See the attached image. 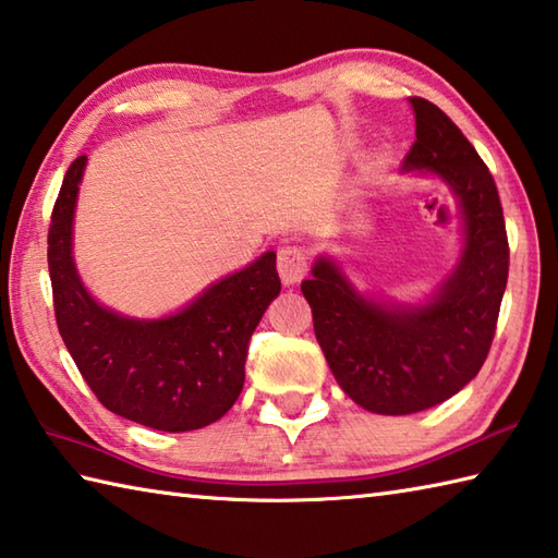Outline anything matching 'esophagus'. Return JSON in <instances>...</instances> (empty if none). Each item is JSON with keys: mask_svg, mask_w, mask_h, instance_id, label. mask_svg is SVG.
<instances>
[{"mask_svg": "<svg viewBox=\"0 0 558 558\" xmlns=\"http://www.w3.org/2000/svg\"><path fill=\"white\" fill-rule=\"evenodd\" d=\"M307 270H310V258H307V251L302 246H282L278 251V272L286 286L300 282L304 276H307Z\"/></svg>", "mask_w": 558, "mask_h": 558, "instance_id": "34e87169", "label": "esophagus"}]
</instances>
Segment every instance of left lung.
<instances>
[{
	"label": "left lung",
	"mask_w": 558,
	"mask_h": 558,
	"mask_svg": "<svg viewBox=\"0 0 558 558\" xmlns=\"http://www.w3.org/2000/svg\"><path fill=\"white\" fill-rule=\"evenodd\" d=\"M416 142L401 171L433 173L460 205L464 239L440 288L401 304L357 292L341 266L319 256L302 294L338 385L365 411L407 416L454 397L482 369L508 282V234L494 177L438 106L409 98Z\"/></svg>",
	"instance_id": "1"
}]
</instances>
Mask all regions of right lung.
Instances as JSON below:
<instances>
[{"label": "right lung", "instance_id": "add662e5", "mask_svg": "<svg viewBox=\"0 0 558 558\" xmlns=\"http://www.w3.org/2000/svg\"><path fill=\"white\" fill-rule=\"evenodd\" d=\"M84 167L86 155L64 173L48 232L62 341L108 411L167 433L205 428L242 395L251 333L280 292L276 251L213 282L177 314L130 319L98 304L74 266L72 222Z\"/></svg>", "mask_w": 558, "mask_h": 558}]
</instances>
